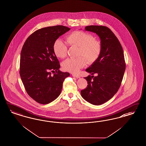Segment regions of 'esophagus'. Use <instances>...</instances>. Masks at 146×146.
<instances>
[{
  "instance_id": "esophagus-1",
  "label": "esophagus",
  "mask_w": 146,
  "mask_h": 146,
  "mask_svg": "<svg viewBox=\"0 0 146 146\" xmlns=\"http://www.w3.org/2000/svg\"><path fill=\"white\" fill-rule=\"evenodd\" d=\"M72 76L74 77H76V78H80V76L78 74H72Z\"/></svg>"
}]
</instances>
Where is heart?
<instances>
[{
	"label": "heart",
	"mask_w": 146,
	"mask_h": 146,
	"mask_svg": "<svg viewBox=\"0 0 146 146\" xmlns=\"http://www.w3.org/2000/svg\"><path fill=\"white\" fill-rule=\"evenodd\" d=\"M66 39L70 46L79 47L78 55L81 56L70 58L63 61L62 67L66 71L78 73L81 68L85 66L87 61L90 64L93 63L100 56L102 50L101 42L94 39V36L90 33L76 31L68 35ZM53 50L58 58L63 59L67 55V47L60 39H58L54 42Z\"/></svg>",
	"instance_id": "heart-1"
}]
</instances>
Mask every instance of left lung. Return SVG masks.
Listing matches in <instances>:
<instances>
[{
    "instance_id": "1",
    "label": "left lung",
    "mask_w": 146,
    "mask_h": 146,
    "mask_svg": "<svg viewBox=\"0 0 146 146\" xmlns=\"http://www.w3.org/2000/svg\"><path fill=\"white\" fill-rule=\"evenodd\" d=\"M86 31L96 33L101 40L100 56L86 71L92 76L84 78L88 85L81 91V96L94 105L110 100L120 87L126 69L120 42L111 31L104 26H86ZM94 74L97 76H93Z\"/></svg>"
}]
</instances>
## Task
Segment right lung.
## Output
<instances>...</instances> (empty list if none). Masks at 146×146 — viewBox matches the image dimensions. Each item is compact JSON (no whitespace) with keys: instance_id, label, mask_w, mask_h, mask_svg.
Here are the masks:
<instances>
[{"instance_id":"add662e5","label":"right lung","mask_w":146,"mask_h":146,"mask_svg":"<svg viewBox=\"0 0 146 146\" xmlns=\"http://www.w3.org/2000/svg\"><path fill=\"white\" fill-rule=\"evenodd\" d=\"M70 29L62 25L42 28L30 35L23 46L20 77L27 94L39 104H47L56 99L60 94L65 79L70 76L59 70L60 66L53 45Z\"/></svg>"}]
</instances>
